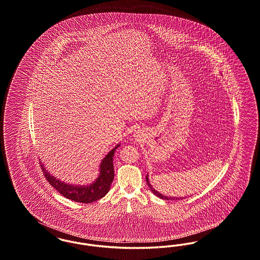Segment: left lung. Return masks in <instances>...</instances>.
<instances>
[{
    "instance_id": "1",
    "label": "left lung",
    "mask_w": 260,
    "mask_h": 260,
    "mask_svg": "<svg viewBox=\"0 0 260 260\" xmlns=\"http://www.w3.org/2000/svg\"><path fill=\"white\" fill-rule=\"evenodd\" d=\"M146 180H147V185H148V187H149V189L151 190V191L153 192L157 197L159 198H161V199H164V200H175V199H177V200H179V199H181V198H179V197H168V196H165V195H162L160 192L156 191L153 187H152V185L150 184V182L148 181V175H147V177H146Z\"/></svg>"
}]
</instances>
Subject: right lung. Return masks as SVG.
<instances>
[{
  "instance_id": "right-lung-1",
  "label": "right lung",
  "mask_w": 260,
  "mask_h": 260,
  "mask_svg": "<svg viewBox=\"0 0 260 260\" xmlns=\"http://www.w3.org/2000/svg\"><path fill=\"white\" fill-rule=\"evenodd\" d=\"M120 145L118 144L113 148L102 160L100 164V174L98 178L89 185H75L69 184L64 181L51 176L50 173L45 169L44 164L41 163V167L44 172L45 179L54 187L57 191L64 197L79 203H92L104 197L111 187V184L114 178L113 172V157L114 151Z\"/></svg>"
}]
</instances>
